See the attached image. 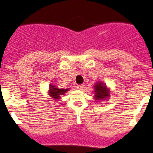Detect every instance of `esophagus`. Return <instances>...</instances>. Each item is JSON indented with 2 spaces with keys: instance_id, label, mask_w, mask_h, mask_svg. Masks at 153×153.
I'll list each match as a JSON object with an SVG mask.
<instances>
[{
  "instance_id": "esophagus-1",
  "label": "esophagus",
  "mask_w": 153,
  "mask_h": 153,
  "mask_svg": "<svg viewBox=\"0 0 153 153\" xmlns=\"http://www.w3.org/2000/svg\"><path fill=\"white\" fill-rule=\"evenodd\" d=\"M83 88H84V85H78L76 86V88L78 89V90H82Z\"/></svg>"
}]
</instances>
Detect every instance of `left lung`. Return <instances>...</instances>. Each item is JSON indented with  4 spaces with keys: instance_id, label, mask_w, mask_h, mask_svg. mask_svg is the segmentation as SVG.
I'll return each mask as SVG.
<instances>
[{
    "instance_id": "obj_1",
    "label": "left lung",
    "mask_w": 153,
    "mask_h": 153,
    "mask_svg": "<svg viewBox=\"0 0 153 153\" xmlns=\"http://www.w3.org/2000/svg\"><path fill=\"white\" fill-rule=\"evenodd\" d=\"M94 88V97L96 100H105V97L109 96V90H107L105 85H103L102 82H98L95 85Z\"/></svg>"
}]
</instances>
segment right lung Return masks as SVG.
<instances>
[{
	"label": "right lung",
	"instance_id": "add662e5",
	"mask_svg": "<svg viewBox=\"0 0 153 153\" xmlns=\"http://www.w3.org/2000/svg\"><path fill=\"white\" fill-rule=\"evenodd\" d=\"M68 90V89H65H65H59L56 86L51 85L49 90V94H51L52 98L59 100L60 99V97L63 95Z\"/></svg>",
	"mask_w": 153,
	"mask_h": 153
}]
</instances>
